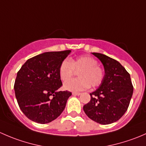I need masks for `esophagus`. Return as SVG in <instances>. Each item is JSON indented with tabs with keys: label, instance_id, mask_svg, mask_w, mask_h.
Listing matches in <instances>:
<instances>
[{
	"label": "esophagus",
	"instance_id": "34e87169",
	"mask_svg": "<svg viewBox=\"0 0 146 146\" xmlns=\"http://www.w3.org/2000/svg\"><path fill=\"white\" fill-rule=\"evenodd\" d=\"M73 95H80V92H73Z\"/></svg>",
	"mask_w": 146,
	"mask_h": 146
}]
</instances>
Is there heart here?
Returning <instances> with one entry per match:
<instances>
[{"mask_svg":"<svg viewBox=\"0 0 146 146\" xmlns=\"http://www.w3.org/2000/svg\"><path fill=\"white\" fill-rule=\"evenodd\" d=\"M74 70H79V78L69 80L64 84V88L73 92L82 91L89 88L99 86L104 77V71L98 66V61L90 56H82L75 59L64 60L60 65L59 76L64 82L73 76Z\"/></svg>","mask_w":146,"mask_h":146,"instance_id":"obj_1","label":"heart"}]
</instances>
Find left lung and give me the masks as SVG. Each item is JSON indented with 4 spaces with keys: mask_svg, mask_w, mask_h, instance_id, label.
<instances>
[{
    "mask_svg": "<svg viewBox=\"0 0 146 146\" xmlns=\"http://www.w3.org/2000/svg\"><path fill=\"white\" fill-rule=\"evenodd\" d=\"M104 68V80L99 88L90 93L91 100L83 106L86 115L100 124L118 121L127 110L133 92L130 74L116 60L100 54L92 53Z\"/></svg>",
    "mask_w": 146,
    "mask_h": 146,
    "instance_id": "left-lung-1",
    "label": "left lung"
}]
</instances>
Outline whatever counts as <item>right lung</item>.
Wrapping results in <instances>:
<instances>
[{
  "label": "right lung",
  "instance_id": "add662e5",
  "mask_svg": "<svg viewBox=\"0 0 146 146\" xmlns=\"http://www.w3.org/2000/svg\"><path fill=\"white\" fill-rule=\"evenodd\" d=\"M70 50L51 51L28 59L17 73L14 90L20 110L30 120L47 123L63 112L72 93L58 91L62 85L60 65Z\"/></svg>",
  "mask_w": 146,
  "mask_h": 146
}]
</instances>
